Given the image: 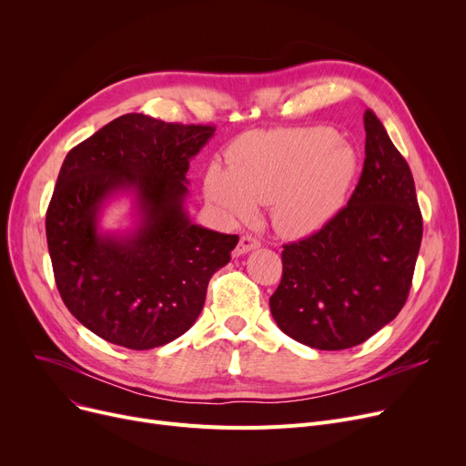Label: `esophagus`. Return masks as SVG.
Returning a JSON list of instances; mask_svg holds the SVG:
<instances>
[{
    "label": "esophagus",
    "mask_w": 466,
    "mask_h": 466,
    "mask_svg": "<svg viewBox=\"0 0 466 466\" xmlns=\"http://www.w3.org/2000/svg\"><path fill=\"white\" fill-rule=\"evenodd\" d=\"M258 248H260V241L258 239H255L253 236H241L239 243H238L236 249H234V255L241 257V255H246V253H249L253 249H258Z\"/></svg>",
    "instance_id": "esophagus-1"
}]
</instances>
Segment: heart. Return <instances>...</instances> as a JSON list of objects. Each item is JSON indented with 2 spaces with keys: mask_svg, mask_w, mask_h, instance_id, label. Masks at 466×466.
Listing matches in <instances>:
<instances>
[{
  "mask_svg": "<svg viewBox=\"0 0 466 466\" xmlns=\"http://www.w3.org/2000/svg\"><path fill=\"white\" fill-rule=\"evenodd\" d=\"M359 174V155L327 127L253 134L230 153V169L211 166L206 198L228 218L249 220L272 204V225L285 238L325 228L344 209Z\"/></svg>",
  "mask_w": 466,
  "mask_h": 466,
  "instance_id": "b5f03b06",
  "label": "heart"
}]
</instances>
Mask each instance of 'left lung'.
I'll return each instance as SVG.
<instances>
[{
	"mask_svg": "<svg viewBox=\"0 0 466 466\" xmlns=\"http://www.w3.org/2000/svg\"><path fill=\"white\" fill-rule=\"evenodd\" d=\"M364 167L348 206L313 236L283 248L270 297L278 327L313 350L362 344L402 309L423 218L408 162L372 109L364 111Z\"/></svg>",
	"mask_w": 466,
	"mask_h": 466,
	"instance_id": "1",
	"label": "left lung"
}]
</instances>
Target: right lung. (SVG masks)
Wrapping results in <instances>:
<instances>
[{
  "label": "right lung",
  "instance_id": "1",
  "mask_svg": "<svg viewBox=\"0 0 466 466\" xmlns=\"http://www.w3.org/2000/svg\"><path fill=\"white\" fill-rule=\"evenodd\" d=\"M213 127L122 115L67 153L46 209V243L60 297L76 319L111 344L153 350L185 334L227 266L238 236L192 223L190 160ZM131 200V227L101 218Z\"/></svg>",
  "mask_w": 466,
  "mask_h": 466
}]
</instances>
